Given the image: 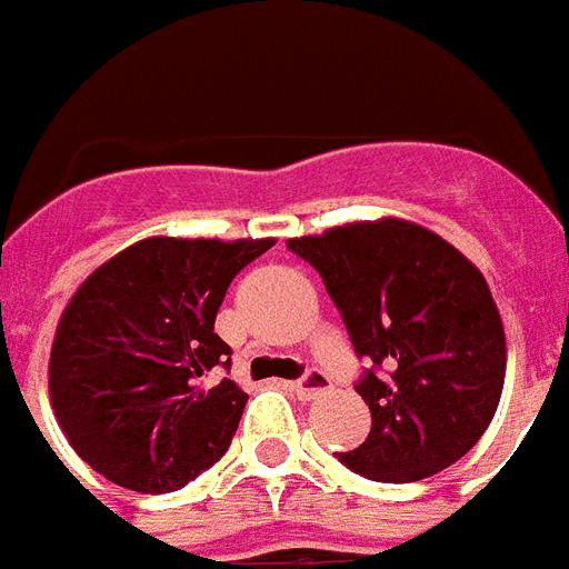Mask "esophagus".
<instances>
[{
  "mask_svg": "<svg viewBox=\"0 0 569 569\" xmlns=\"http://www.w3.org/2000/svg\"><path fill=\"white\" fill-rule=\"evenodd\" d=\"M290 388H293V393H297L299 399H313V397H320L322 390H329L331 381H329V376H322V372L311 370L306 379L293 381Z\"/></svg>",
  "mask_w": 569,
  "mask_h": 569,
  "instance_id": "1",
  "label": "esophagus"
}]
</instances>
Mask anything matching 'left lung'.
<instances>
[{
	"label": "left lung",
	"instance_id": "8db88e82",
	"mask_svg": "<svg viewBox=\"0 0 569 569\" xmlns=\"http://www.w3.org/2000/svg\"><path fill=\"white\" fill-rule=\"evenodd\" d=\"M320 272L358 358L370 435L343 452L372 481H417L467 456L497 413L506 329L479 267L417 222L381 217L290 238Z\"/></svg>",
	"mask_w": 569,
	"mask_h": 569
}]
</instances>
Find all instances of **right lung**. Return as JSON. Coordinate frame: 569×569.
Listing matches in <instances>:
<instances>
[{
    "label": "right lung",
    "mask_w": 569,
    "mask_h": 569,
    "mask_svg": "<svg viewBox=\"0 0 569 569\" xmlns=\"http://www.w3.org/2000/svg\"><path fill=\"white\" fill-rule=\"evenodd\" d=\"M272 238H147L93 270L63 308L49 356L58 426L104 479L170 493L217 465L247 393L213 331L231 279Z\"/></svg>",
    "instance_id": "right-lung-1"
}]
</instances>
